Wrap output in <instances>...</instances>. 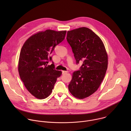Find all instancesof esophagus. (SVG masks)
<instances>
[{
  "label": "esophagus",
  "instance_id": "1",
  "mask_svg": "<svg viewBox=\"0 0 131 131\" xmlns=\"http://www.w3.org/2000/svg\"><path fill=\"white\" fill-rule=\"evenodd\" d=\"M67 71H65V70H63V71H62V74H65V73H67Z\"/></svg>",
  "mask_w": 131,
  "mask_h": 131
}]
</instances>
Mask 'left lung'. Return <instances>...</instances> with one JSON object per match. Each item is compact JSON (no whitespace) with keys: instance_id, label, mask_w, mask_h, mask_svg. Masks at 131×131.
Segmentation results:
<instances>
[{"instance_id":"8db88e82","label":"left lung","mask_w":131,"mask_h":131,"mask_svg":"<svg viewBox=\"0 0 131 131\" xmlns=\"http://www.w3.org/2000/svg\"><path fill=\"white\" fill-rule=\"evenodd\" d=\"M67 40L76 63L83 61L80 70L73 72L68 89L77 99H84L100 87L108 66V55L100 37L90 29L82 27L68 31Z\"/></svg>"}]
</instances>
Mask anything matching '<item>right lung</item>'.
<instances>
[{
    "label": "right lung",
    "mask_w": 131,
    "mask_h": 131,
    "mask_svg": "<svg viewBox=\"0 0 131 131\" xmlns=\"http://www.w3.org/2000/svg\"><path fill=\"white\" fill-rule=\"evenodd\" d=\"M66 30L47 29L37 32L24 42L20 54L18 70L28 91L36 98L42 100L52 93L62 71L54 69L51 54L55 47L65 38Z\"/></svg>",
    "instance_id": "1"
}]
</instances>
